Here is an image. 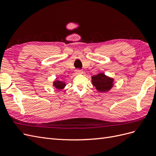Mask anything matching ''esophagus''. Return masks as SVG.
I'll use <instances>...</instances> for the list:
<instances>
[{"instance_id":"1","label":"esophagus","mask_w":156,"mask_h":156,"mask_svg":"<svg viewBox=\"0 0 156 156\" xmlns=\"http://www.w3.org/2000/svg\"><path fill=\"white\" fill-rule=\"evenodd\" d=\"M76 73H77V74H81V73H83V71L81 70V69H76Z\"/></svg>"}]
</instances>
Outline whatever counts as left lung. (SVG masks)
Returning <instances> with one entry per match:
<instances>
[{"mask_svg":"<svg viewBox=\"0 0 156 156\" xmlns=\"http://www.w3.org/2000/svg\"><path fill=\"white\" fill-rule=\"evenodd\" d=\"M114 79L107 77L104 73H100L92 77V83L98 91L106 92L113 87Z\"/></svg>","mask_w":156,"mask_h":156,"instance_id":"8db88e82","label":"left lung"}]
</instances>
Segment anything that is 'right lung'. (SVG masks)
I'll use <instances>...</instances> for the list:
<instances>
[{
	"label": "right lung",
	"instance_id": "1",
	"mask_svg": "<svg viewBox=\"0 0 156 156\" xmlns=\"http://www.w3.org/2000/svg\"><path fill=\"white\" fill-rule=\"evenodd\" d=\"M53 86L56 89L61 90V89H63L65 87L66 84L64 81H58V80H56V81L53 82Z\"/></svg>",
	"mask_w": 156,
	"mask_h": 156
}]
</instances>
